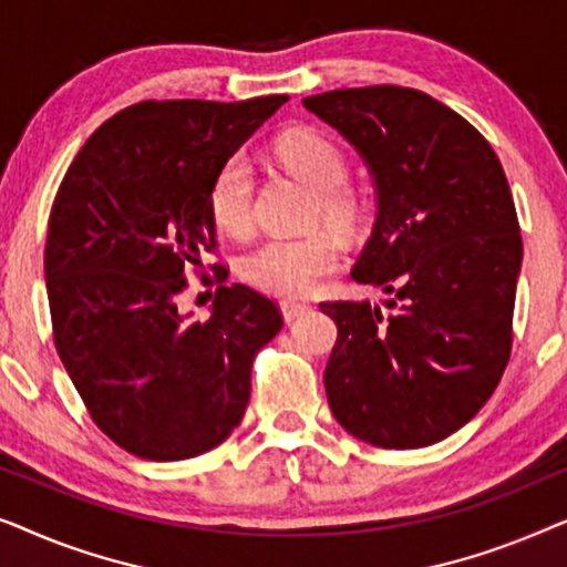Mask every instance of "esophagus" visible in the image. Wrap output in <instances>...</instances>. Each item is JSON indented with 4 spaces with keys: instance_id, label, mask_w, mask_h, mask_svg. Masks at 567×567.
Here are the masks:
<instances>
[{
    "instance_id": "esophagus-1",
    "label": "esophagus",
    "mask_w": 567,
    "mask_h": 567,
    "mask_svg": "<svg viewBox=\"0 0 567 567\" xmlns=\"http://www.w3.org/2000/svg\"><path fill=\"white\" fill-rule=\"evenodd\" d=\"M309 309V305H305V301H293V299H284L281 301V315L286 322H293L297 317H301Z\"/></svg>"
}]
</instances>
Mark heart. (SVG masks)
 I'll list each match as a JSON object with an SVG mask.
<instances>
[{"label": "heart", "mask_w": 567, "mask_h": 567, "mask_svg": "<svg viewBox=\"0 0 567 567\" xmlns=\"http://www.w3.org/2000/svg\"><path fill=\"white\" fill-rule=\"evenodd\" d=\"M276 157L315 188L312 216L340 235H353L361 224V198L348 181V162L340 146L320 131L293 128L278 136ZM255 177L245 154H231L216 167L206 193L212 221L227 235L243 237L252 227ZM338 268V243L328 231L305 237H268L239 260V276L255 289L276 297H305Z\"/></svg>", "instance_id": "1"}]
</instances>
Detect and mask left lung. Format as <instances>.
I'll return each mask as SVG.
<instances>
[{"label":"left lung","mask_w":567,"mask_h":567,"mask_svg":"<svg viewBox=\"0 0 567 567\" xmlns=\"http://www.w3.org/2000/svg\"><path fill=\"white\" fill-rule=\"evenodd\" d=\"M351 142L377 221L351 276L392 299L322 301L338 324L324 369L332 415L382 449L452 436L491 400L514 343L522 235L501 159L421 90L374 84L301 100Z\"/></svg>","instance_id":"obj_1"}]
</instances>
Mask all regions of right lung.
Here are the masks:
<instances>
[{
    "instance_id": "1",
    "label": "right lung",
    "mask_w": 567,
    "mask_h": 567,
    "mask_svg": "<svg viewBox=\"0 0 567 567\" xmlns=\"http://www.w3.org/2000/svg\"><path fill=\"white\" fill-rule=\"evenodd\" d=\"M286 100L123 107L59 185L43 252L53 343L92 421L128 454L190 460L243 421L255 355L284 324L276 301L219 286L212 317L190 322L177 297L216 250V167Z\"/></svg>"
}]
</instances>
